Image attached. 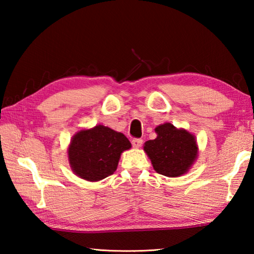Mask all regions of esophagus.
Masks as SVG:
<instances>
[{
  "instance_id": "1",
  "label": "esophagus",
  "mask_w": 254,
  "mask_h": 254,
  "mask_svg": "<svg viewBox=\"0 0 254 254\" xmlns=\"http://www.w3.org/2000/svg\"><path fill=\"white\" fill-rule=\"evenodd\" d=\"M142 143H143V141L141 140V139H133L132 140V145H133V148H140L141 145H142Z\"/></svg>"
}]
</instances>
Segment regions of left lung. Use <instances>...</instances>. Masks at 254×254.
I'll use <instances>...</instances> for the list:
<instances>
[{
	"label": "left lung",
	"mask_w": 254,
	"mask_h": 254,
	"mask_svg": "<svg viewBox=\"0 0 254 254\" xmlns=\"http://www.w3.org/2000/svg\"><path fill=\"white\" fill-rule=\"evenodd\" d=\"M154 131L156 139L143 144L153 169L166 177H180L187 174L198 157L195 135L171 123L160 124Z\"/></svg>",
	"instance_id": "left-lung-1"
}]
</instances>
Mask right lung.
Returning a JSON list of instances; mask_svg holds the SVG:
<instances>
[{
	"instance_id": "1",
	"label": "right lung",
	"mask_w": 254,
	"mask_h": 254,
	"mask_svg": "<svg viewBox=\"0 0 254 254\" xmlns=\"http://www.w3.org/2000/svg\"><path fill=\"white\" fill-rule=\"evenodd\" d=\"M128 149L131 143L123 133L98 124L72 135L67 150L68 161L79 178L100 182L115 173L122 152Z\"/></svg>"
}]
</instances>
